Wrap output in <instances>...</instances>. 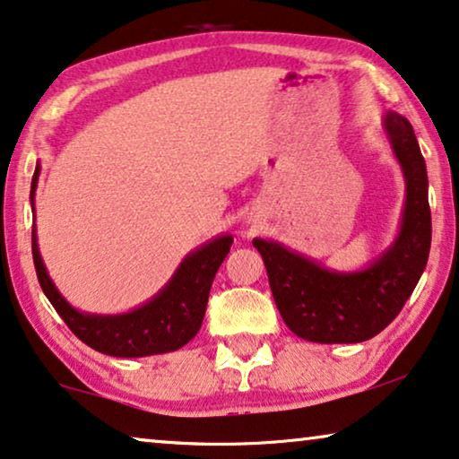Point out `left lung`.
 Returning <instances> with one entry per match:
<instances>
[{
  "mask_svg": "<svg viewBox=\"0 0 459 459\" xmlns=\"http://www.w3.org/2000/svg\"><path fill=\"white\" fill-rule=\"evenodd\" d=\"M383 128L405 178L402 227L377 260L339 273L273 238H254L262 254L276 307L297 337L314 343H361L402 312L429 262V177L410 120L386 112Z\"/></svg>",
  "mask_w": 459,
  "mask_h": 459,
  "instance_id": "1",
  "label": "left lung"
}]
</instances>
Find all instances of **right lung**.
Wrapping results in <instances>:
<instances>
[{
    "label": "right lung",
    "instance_id": "add662e5",
    "mask_svg": "<svg viewBox=\"0 0 459 459\" xmlns=\"http://www.w3.org/2000/svg\"><path fill=\"white\" fill-rule=\"evenodd\" d=\"M39 170L30 183V208L35 216V191ZM232 237L221 235L204 243L180 262L172 279L139 307L125 314H87L70 306L49 279L33 224V262L39 285L70 331L95 351L114 358H145L177 351L189 343L202 328L212 281L229 255Z\"/></svg>",
    "mask_w": 459,
    "mask_h": 459
}]
</instances>
